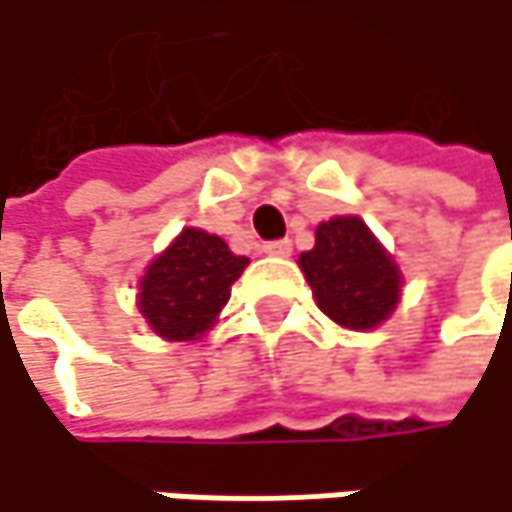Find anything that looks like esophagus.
Returning <instances> with one entry per match:
<instances>
[{"mask_svg":"<svg viewBox=\"0 0 512 512\" xmlns=\"http://www.w3.org/2000/svg\"><path fill=\"white\" fill-rule=\"evenodd\" d=\"M264 251L270 254V258H288V254L294 251V245H291V239H276V242H267Z\"/></svg>","mask_w":512,"mask_h":512,"instance_id":"34e87169","label":"esophagus"}]
</instances>
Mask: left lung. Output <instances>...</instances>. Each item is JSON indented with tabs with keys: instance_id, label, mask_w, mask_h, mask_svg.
<instances>
[{
	"instance_id": "left-lung-1",
	"label": "left lung",
	"mask_w": 512,
	"mask_h": 512,
	"mask_svg": "<svg viewBox=\"0 0 512 512\" xmlns=\"http://www.w3.org/2000/svg\"><path fill=\"white\" fill-rule=\"evenodd\" d=\"M297 264L318 309L345 330L381 327L402 300V270L360 215L321 221Z\"/></svg>"
}]
</instances>
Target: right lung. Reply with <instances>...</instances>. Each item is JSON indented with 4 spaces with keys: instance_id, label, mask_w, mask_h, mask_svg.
<instances>
[{
    "instance_id": "add662e5",
    "label": "right lung",
    "mask_w": 512,
    "mask_h": 512,
    "mask_svg": "<svg viewBox=\"0 0 512 512\" xmlns=\"http://www.w3.org/2000/svg\"><path fill=\"white\" fill-rule=\"evenodd\" d=\"M245 267V254H233L221 236L182 227L140 276L137 309L155 336L194 342L218 321L230 300V285Z\"/></svg>"
}]
</instances>
